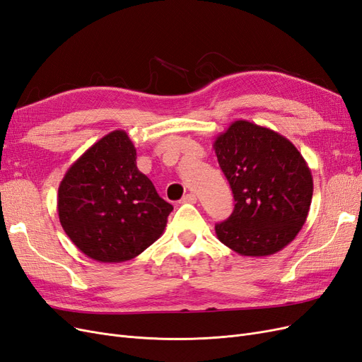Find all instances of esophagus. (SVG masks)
<instances>
[{
  "mask_svg": "<svg viewBox=\"0 0 362 362\" xmlns=\"http://www.w3.org/2000/svg\"><path fill=\"white\" fill-rule=\"evenodd\" d=\"M181 202H182V204H194V202H196V194L187 193V194H185L184 198L181 199Z\"/></svg>",
  "mask_w": 362,
  "mask_h": 362,
  "instance_id": "1",
  "label": "esophagus"
}]
</instances>
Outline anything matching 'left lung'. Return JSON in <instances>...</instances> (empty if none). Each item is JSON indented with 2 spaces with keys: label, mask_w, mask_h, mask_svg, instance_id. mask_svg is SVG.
I'll return each mask as SVG.
<instances>
[{
  "label": "left lung",
  "mask_w": 362,
  "mask_h": 362,
  "mask_svg": "<svg viewBox=\"0 0 362 362\" xmlns=\"http://www.w3.org/2000/svg\"><path fill=\"white\" fill-rule=\"evenodd\" d=\"M234 194V211L216 225L242 257H269L299 234L313 199V175L291 141L270 128L234 120L213 144Z\"/></svg>",
  "instance_id": "1"
}]
</instances>
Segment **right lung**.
<instances>
[{
  "mask_svg": "<svg viewBox=\"0 0 362 362\" xmlns=\"http://www.w3.org/2000/svg\"><path fill=\"white\" fill-rule=\"evenodd\" d=\"M127 131L115 129L71 164L59 185L60 225L84 255L124 262L158 240L173 206L137 169Z\"/></svg>",
  "mask_w": 362,
  "mask_h": 362,
  "instance_id": "1",
  "label": "right lung"
}]
</instances>
